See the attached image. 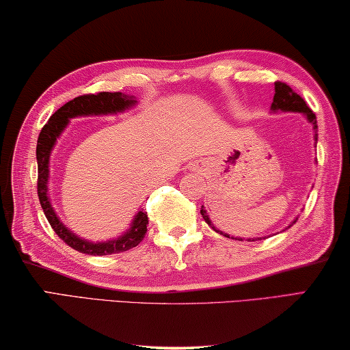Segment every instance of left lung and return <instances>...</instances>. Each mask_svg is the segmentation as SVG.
I'll use <instances>...</instances> for the list:
<instances>
[{
  "label": "left lung",
  "mask_w": 350,
  "mask_h": 350,
  "mask_svg": "<svg viewBox=\"0 0 350 350\" xmlns=\"http://www.w3.org/2000/svg\"><path fill=\"white\" fill-rule=\"evenodd\" d=\"M271 110H274V111H278V110H282V111H299L302 114H306L308 121L313 124L314 133H317L318 125H317V116H314V113L310 110V108H308V105L306 104V100L302 99L299 94L295 93V91L291 90L287 83L279 82V80H278L276 83H274V97H273ZM314 139H318V135H314ZM202 215H203L204 221L208 223V225H211L209 217L206 215V211H203V208H202ZM215 231L220 232L221 236L229 237L228 234H223L221 231H219V229H215ZM236 240H242V239H236ZM256 240H259V239H256Z\"/></svg>",
  "instance_id": "1"
}]
</instances>
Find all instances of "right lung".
Instances as JSON below:
<instances>
[{
  "instance_id": "1",
  "label": "right lung",
  "mask_w": 350,
  "mask_h": 350,
  "mask_svg": "<svg viewBox=\"0 0 350 350\" xmlns=\"http://www.w3.org/2000/svg\"><path fill=\"white\" fill-rule=\"evenodd\" d=\"M135 100L131 97L124 96L122 93H96V94H83L79 97H74L72 100L66 102L65 105L60 107L49 121L44 124L38 135L37 141V164H38V180H37V193L40 204H42L43 213L48 219L49 225L53 226L54 232L59 236L63 242L70 245L79 253L90 254V256H107V254H118L129 251L142 242L146 237L148 217L146 213L139 211L135 217L133 225L124 234L122 237L111 242L104 243H91L87 240L79 239L77 236L63 226V223L55 215L53 206H51L48 200V175H49V153L53 150L57 137L62 133V130L66 127L68 121L76 116H87V114H107V113H116L122 111L129 108Z\"/></svg>"
}]
</instances>
